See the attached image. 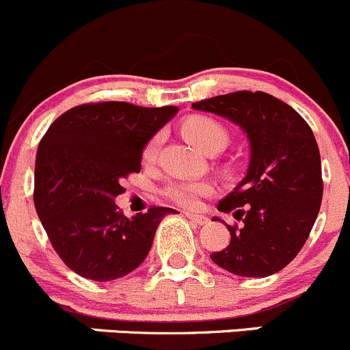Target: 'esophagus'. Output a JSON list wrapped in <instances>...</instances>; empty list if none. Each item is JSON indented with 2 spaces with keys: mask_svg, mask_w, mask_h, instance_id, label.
Here are the masks:
<instances>
[{
  "mask_svg": "<svg viewBox=\"0 0 350 350\" xmlns=\"http://www.w3.org/2000/svg\"><path fill=\"white\" fill-rule=\"evenodd\" d=\"M185 215H186V217H188L189 220H191L195 225H206V224H208V217H204V215L193 213V211H186Z\"/></svg>",
  "mask_w": 350,
  "mask_h": 350,
  "instance_id": "obj_1",
  "label": "esophagus"
}]
</instances>
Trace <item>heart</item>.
<instances>
[{
  "instance_id": "obj_1",
  "label": "heart",
  "mask_w": 350,
  "mask_h": 350,
  "mask_svg": "<svg viewBox=\"0 0 350 350\" xmlns=\"http://www.w3.org/2000/svg\"><path fill=\"white\" fill-rule=\"evenodd\" d=\"M183 133H185V137L189 142L195 144L198 149H201L206 154L220 152L230 142L228 130L218 120L204 115H196L186 120L183 123ZM161 142L162 135L161 133H155L152 139L144 146V162L150 164V162L155 161ZM162 193H164L167 200L174 201L176 204H181V206L186 208H195L200 203L201 196L210 195L211 185L204 181H174L169 183Z\"/></svg>"
}]
</instances>
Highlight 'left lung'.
Masks as SVG:
<instances>
[{
  "instance_id": "1",
  "label": "left lung",
  "mask_w": 350,
  "mask_h": 350,
  "mask_svg": "<svg viewBox=\"0 0 350 350\" xmlns=\"http://www.w3.org/2000/svg\"><path fill=\"white\" fill-rule=\"evenodd\" d=\"M193 108L237 123L250 142L245 178L218 203L242 225H227L230 243L211 260L237 276H271L298 256L320 211L323 181L315 135L299 113L262 91H235Z\"/></svg>"
}]
</instances>
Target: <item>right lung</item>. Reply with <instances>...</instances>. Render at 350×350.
<instances>
[{
	"label": "right lung",
	"instance_id": "add662e5",
	"mask_svg": "<svg viewBox=\"0 0 350 350\" xmlns=\"http://www.w3.org/2000/svg\"><path fill=\"white\" fill-rule=\"evenodd\" d=\"M178 107L125 101L67 109L45 132L35 159L33 203L55 252L93 281L126 276L144 262L155 230L172 208L150 206L126 218L115 204L122 181L140 171L144 146Z\"/></svg>",
	"mask_w": 350,
	"mask_h": 350
}]
</instances>
